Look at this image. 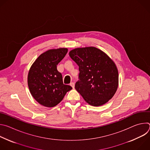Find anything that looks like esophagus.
<instances>
[{
	"mask_svg": "<svg viewBox=\"0 0 150 150\" xmlns=\"http://www.w3.org/2000/svg\"><path fill=\"white\" fill-rule=\"evenodd\" d=\"M70 85H71V86L73 88H74V87H75V83H74V82H71V83H70Z\"/></svg>",
	"mask_w": 150,
	"mask_h": 150,
	"instance_id": "1",
	"label": "esophagus"
}]
</instances>
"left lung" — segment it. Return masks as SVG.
I'll return each instance as SVG.
<instances>
[{
	"instance_id": "left-lung-1",
	"label": "left lung",
	"mask_w": 150,
	"mask_h": 150,
	"mask_svg": "<svg viewBox=\"0 0 150 150\" xmlns=\"http://www.w3.org/2000/svg\"><path fill=\"white\" fill-rule=\"evenodd\" d=\"M79 67V80L75 88L93 106L105 104L116 93L119 74L113 60L94 47L76 48L69 53Z\"/></svg>"
}]
</instances>
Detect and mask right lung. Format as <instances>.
I'll use <instances>...</instances> for the list:
<instances>
[{
	"instance_id": "obj_1",
	"label": "right lung",
	"mask_w": 150,
	"mask_h": 150,
	"mask_svg": "<svg viewBox=\"0 0 150 150\" xmlns=\"http://www.w3.org/2000/svg\"><path fill=\"white\" fill-rule=\"evenodd\" d=\"M68 52L67 48L50 49L41 54L31 65L28 74L31 94L41 105L53 108L58 104L72 88L63 84L58 63Z\"/></svg>"
}]
</instances>
